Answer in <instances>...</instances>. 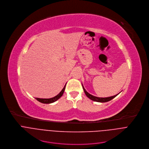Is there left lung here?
Masks as SVG:
<instances>
[{"instance_id":"8db88e82","label":"left lung","mask_w":149,"mask_h":149,"mask_svg":"<svg viewBox=\"0 0 149 149\" xmlns=\"http://www.w3.org/2000/svg\"><path fill=\"white\" fill-rule=\"evenodd\" d=\"M82 86H83V91L86 94V95L87 96V97H88L89 99H91L92 100H93L95 102H101V103H104V102H109L110 100H111V99H113V98H114L116 96H117L118 94V93L117 95H116L114 96H110V97H96V96H94L92 95H91L90 93H88L86 91V89L84 88L83 84H82Z\"/></svg>"}]
</instances>
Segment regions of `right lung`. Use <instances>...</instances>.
<instances>
[{
	"instance_id": "obj_1",
	"label": "right lung",
	"mask_w": 149,
	"mask_h": 149,
	"mask_svg": "<svg viewBox=\"0 0 149 149\" xmlns=\"http://www.w3.org/2000/svg\"><path fill=\"white\" fill-rule=\"evenodd\" d=\"M65 87H66V85L64 86L62 90V91L59 93L57 96L52 97V98H50V99H40V98H36V99L40 102V103H45V104H49V103H53L54 102H56V100H57L59 98H61L64 92H65Z\"/></svg>"
}]
</instances>
